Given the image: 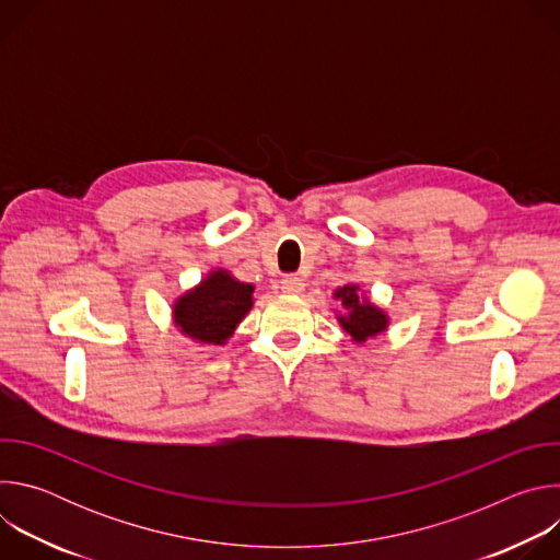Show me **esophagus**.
<instances>
[{"label": "esophagus", "instance_id": "1", "mask_svg": "<svg viewBox=\"0 0 560 560\" xmlns=\"http://www.w3.org/2000/svg\"><path fill=\"white\" fill-rule=\"evenodd\" d=\"M281 288H283V292H288V294H299V292H303L305 283H303V279L296 277V275H285V277L281 279Z\"/></svg>", "mask_w": 560, "mask_h": 560}]
</instances>
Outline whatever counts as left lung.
Returning <instances> with one entry per match:
<instances>
[{
	"label": "left lung",
	"instance_id": "left-lung-1",
	"mask_svg": "<svg viewBox=\"0 0 560 560\" xmlns=\"http://www.w3.org/2000/svg\"><path fill=\"white\" fill-rule=\"evenodd\" d=\"M332 296L341 303L337 322L350 335L354 346H363L368 339H374L389 328V314L378 307L359 283H346L337 288Z\"/></svg>",
	"mask_w": 560,
	"mask_h": 560
}]
</instances>
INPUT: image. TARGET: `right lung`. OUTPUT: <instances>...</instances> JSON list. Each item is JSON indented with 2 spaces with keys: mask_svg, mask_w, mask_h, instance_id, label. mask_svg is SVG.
I'll list each match as a JSON object with an SVG mask.
<instances>
[{
  "mask_svg": "<svg viewBox=\"0 0 560 560\" xmlns=\"http://www.w3.org/2000/svg\"><path fill=\"white\" fill-rule=\"evenodd\" d=\"M253 305V283L238 281L225 268H212L197 285L173 301V324L190 341L221 348Z\"/></svg>",
  "mask_w": 560,
  "mask_h": 560,
  "instance_id": "right-lung-1",
  "label": "right lung"
}]
</instances>
